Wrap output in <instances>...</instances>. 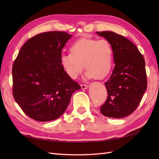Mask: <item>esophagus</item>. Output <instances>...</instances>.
<instances>
[{"instance_id": "34e87169", "label": "esophagus", "mask_w": 159, "mask_h": 159, "mask_svg": "<svg viewBox=\"0 0 159 159\" xmlns=\"http://www.w3.org/2000/svg\"><path fill=\"white\" fill-rule=\"evenodd\" d=\"M80 87H81V88L83 89H87L89 88V86L87 85H80Z\"/></svg>"}]
</instances>
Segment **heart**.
Returning a JSON list of instances; mask_svg holds the SVG:
<instances>
[{"label": "heart", "instance_id": "b5f03b06", "mask_svg": "<svg viewBox=\"0 0 159 159\" xmlns=\"http://www.w3.org/2000/svg\"><path fill=\"white\" fill-rule=\"evenodd\" d=\"M70 53H63L60 63L66 74L76 79L87 70L85 79H102L111 72L113 62V50L107 40L82 38L70 46Z\"/></svg>", "mask_w": 159, "mask_h": 159}]
</instances>
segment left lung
I'll use <instances>...</instances> for the list:
<instances>
[{
    "instance_id": "8db88e82",
    "label": "left lung",
    "mask_w": 159,
    "mask_h": 159,
    "mask_svg": "<svg viewBox=\"0 0 159 159\" xmlns=\"http://www.w3.org/2000/svg\"><path fill=\"white\" fill-rule=\"evenodd\" d=\"M111 44L115 67L104 83L108 96L100 107L104 116L121 118L137 109L147 88L145 60L134 43L112 31L96 32Z\"/></svg>"
}]
</instances>
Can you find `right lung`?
Returning a JSON list of instances; mask_svg holds the SVG:
<instances>
[{
    "label": "right lung",
    "mask_w": 159,
    "mask_h": 159,
    "mask_svg": "<svg viewBox=\"0 0 159 159\" xmlns=\"http://www.w3.org/2000/svg\"><path fill=\"white\" fill-rule=\"evenodd\" d=\"M72 35L42 33L29 39L13 64V96L26 115L39 121L56 120L65 112L80 86L60 63L62 49Z\"/></svg>",
    "instance_id": "right-lung-1"
}]
</instances>
